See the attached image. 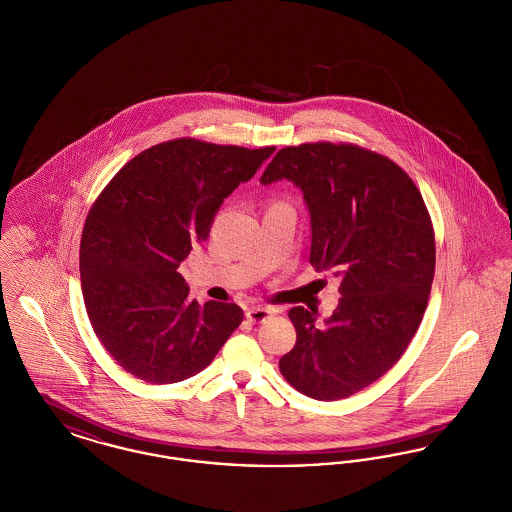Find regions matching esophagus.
<instances>
[{
	"mask_svg": "<svg viewBox=\"0 0 512 512\" xmlns=\"http://www.w3.org/2000/svg\"><path fill=\"white\" fill-rule=\"evenodd\" d=\"M272 315H274V311L267 309V307H249L245 311V317H247L249 322H265Z\"/></svg>",
	"mask_w": 512,
	"mask_h": 512,
	"instance_id": "1",
	"label": "esophagus"
}]
</instances>
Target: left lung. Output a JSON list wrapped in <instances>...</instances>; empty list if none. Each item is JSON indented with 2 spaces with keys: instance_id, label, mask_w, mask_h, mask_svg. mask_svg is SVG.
I'll return each instance as SVG.
<instances>
[{
  "instance_id": "8db88e82",
  "label": "left lung",
  "mask_w": 512,
  "mask_h": 512,
  "mask_svg": "<svg viewBox=\"0 0 512 512\" xmlns=\"http://www.w3.org/2000/svg\"><path fill=\"white\" fill-rule=\"evenodd\" d=\"M278 180L305 199L311 265L341 280L340 303L324 324L313 309L288 313L297 341L280 372L295 390L336 401L384 376L413 340L436 268L432 220L407 172L361 147H284L261 184Z\"/></svg>"
}]
</instances>
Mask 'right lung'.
<instances>
[{"mask_svg": "<svg viewBox=\"0 0 512 512\" xmlns=\"http://www.w3.org/2000/svg\"><path fill=\"white\" fill-rule=\"evenodd\" d=\"M274 147L180 138L128 161L88 213L80 240L86 311L103 347L132 376L174 384L211 365L242 324L234 303L188 299L178 272L207 240L222 201Z\"/></svg>", "mask_w": 512, "mask_h": 512, "instance_id": "right-lung-1", "label": "right lung"}]
</instances>
